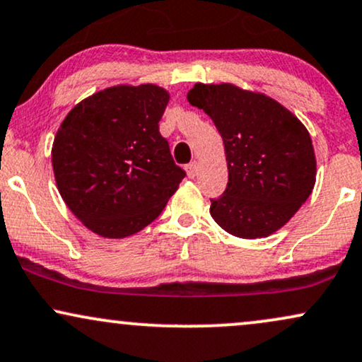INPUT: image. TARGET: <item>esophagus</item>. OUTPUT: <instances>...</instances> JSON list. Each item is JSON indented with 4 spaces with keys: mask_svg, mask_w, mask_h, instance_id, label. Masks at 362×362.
<instances>
[{
    "mask_svg": "<svg viewBox=\"0 0 362 362\" xmlns=\"http://www.w3.org/2000/svg\"><path fill=\"white\" fill-rule=\"evenodd\" d=\"M185 172H187V175H189V178H195V175H197V172H199V162H194L192 163H189L185 167Z\"/></svg>",
    "mask_w": 362,
    "mask_h": 362,
    "instance_id": "34e87169",
    "label": "esophagus"
}]
</instances>
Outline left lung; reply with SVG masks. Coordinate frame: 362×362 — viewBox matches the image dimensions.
I'll return each instance as SVG.
<instances>
[{
  "label": "left lung",
  "mask_w": 362,
  "mask_h": 362,
  "mask_svg": "<svg viewBox=\"0 0 362 362\" xmlns=\"http://www.w3.org/2000/svg\"><path fill=\"white\" fill-rule=\"evenodd\" d=\"M223 136L228 189L211 200L212 219L243 239L281 229L312 194L317 160L302 121L263 93L197 82L187 94Z\"/></svg>",
  "instance_id": "1"
}]
</instances>
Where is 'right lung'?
Returning <instances> with one entry per match:
<instances>
[{
  "instance_id": "1",
  "label": "right lung",
  "mask_w": 362,
  "mask_h": 362,
  "mask_svg": "<svg viewBox=\"0 0 362 362\" xmlns=\"http://www.w3.org/2000/svg\"><path fill=\"white\" fill-rule=\"evenodd\" d=\"M168 101V90L156 84L111 86L77 103L57 129V189L98 236H133L177 192L185 172L158 132Z\"/></svg>"
}]
</instances>
